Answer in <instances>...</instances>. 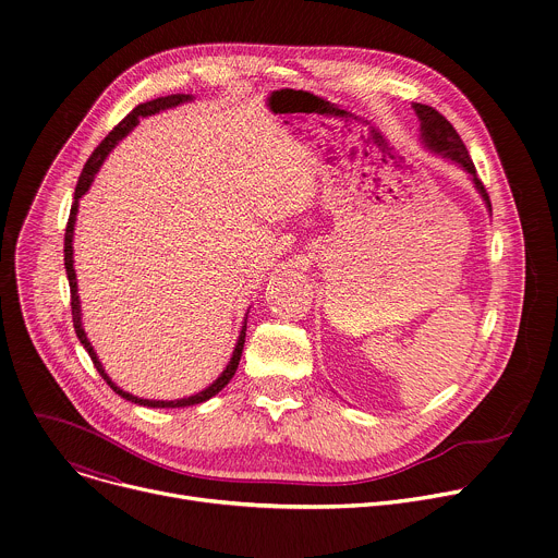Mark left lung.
<instances>
[{"mask_svg":"<svg viewBox=\"0 0 558 558\" xmlns=\"http://www.w3.org/2000/svg\"><path fill=\"white\" fill-rule=\"evenodd\" d=\"M413 108H415V114L420 117L422 143H424L430 151H437V154H441L444 158H450V161L457 163L459 168H463V170L470 174V179H472L476 192H480L482 198L486 201L488 211H493L490 196H488V192H486L482 179L476 177L472 158H470V154H468V149H465L461 136L457 134V130L450 125V121H448L444 114H439L435 108H430V106L413 104Z\"/></svg>","mask_w":558,"mask_h":558,"instance_id":"8db88e82","label":"left lung"}]
</instances>
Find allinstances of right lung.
Wrapping results in <instances>:
<instances>
[{
	"mask_svg": "<svg viewBox=\"0 0 558 558\" xmlns=\"http://www.w3.org/2000/svg\"><path fill=\"white\" fill-rule=\"evenodd\" d=\"M192 99H194L192 95H168V97L151 99V101H147V104H138V106L99 143V147L93 151V156L88 158V163L84 166L82 177H78V181H76L74 203H72V207H70V218H68V227H65V241H63V265H65L68 282H70L72 325H74V331H76L78 342L84 344V349L88 351V355H90L95 368L99 371V375L108 381V386H110L117 395H121L123 400H128V402H134V404H138V407H149V409H183V407H194V404L207 402L209 397H214L216 392H220V390L229 384V379L233 377V373H235V368H238V362H241L243 347H245L247 320H245V325H243V329H241V336H238V342H235V349H233V353H231L229 364H227L225 371L218 375V379H216L214 384H209L205 390H201V392H196V395H190V397H183V400H172V402H163V400H143V397H136V395H132V392H125L123 388H119V386L108 377V373L104 371V364L99 362V357H97V353H95V349H93V344H90V340H88V336H86V331H84V327H82V302H78V293H76V274H74V267H72V263H74V260H72V235H74V220H76V211H78V198H82V196L90 190V185H93V181H95V174L99 172V168H101V163H104V158L112 151V147L138 125V119L151 117V114L161 112V110L177 108V106L187 104V101H192Z\"/></svg>",
	"mask_w": 558,
	"mask_h": 558,
	"instance_id": "1",
	"label": "right lung"
}]
</instances>
